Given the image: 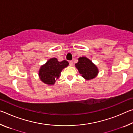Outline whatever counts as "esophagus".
Instances as JSON below:
<instances>
[{
  "mask_svg": "<svg viewBox=\"0 0 133 133\" xmlns=\"http://www.w3.org/2000/svg\"><path fill=\"white\" fill-rule=\"evenodd\" d=\"M69 64H70V66H73V62H72V61H70V62H69Z\"/></svg>",
  "mask_w": 133,
  "mask_h": 133,
  "instance_id": "esophagus-1",
  "label": "esophagus"
}]
</instances>
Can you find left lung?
<instances>
[{
  "instance_id": "obj_1",
  "label": "left lung",
  "mask_w": 133,
  "mask_h": 133,
  "mask_svg": "<svg viewBox=\"0 0 133 133\" xmlns=\"http://www.w3.org/2000/svg\"><path fill=\"white\" fill-rule=\"evenodd\" d=\"M75 66L81 76L86 80L93 79L98 74L99 71L96 65L84 56L78 58V62Z\"/></svg>"
}]
</instances>
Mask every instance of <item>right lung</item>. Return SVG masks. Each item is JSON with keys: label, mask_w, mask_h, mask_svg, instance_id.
I'll return each instance as SVG.
<instances>
[{"label": "right lung", "mask_w": 133, "mask_h": 133, "mask_svg": "<svg viewBox=\"0 0 133 133\" xmlns=\"http://www.w3.org/2000/svg\"><path fill=\"white\" fill-rule=\"evenodd\" d=\"M66 60L58 62L57 58H51L40 66L38 75L43 83L49 85H54L61 76V72L69 66Z\"/></svg>", "instance_id": "add662e5"}]
</instances>
